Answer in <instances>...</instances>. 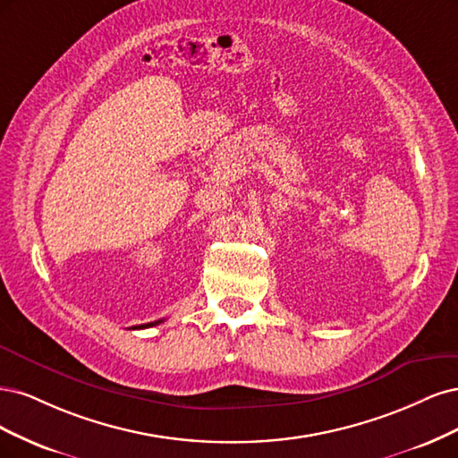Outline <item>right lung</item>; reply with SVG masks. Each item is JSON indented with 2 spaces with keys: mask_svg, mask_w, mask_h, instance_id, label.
Wrapping results in <instances>:
<instances>
[{
  "mask_svg": "<svg viewBox=\"0 0 458 458\" xmlns=\"http://www.w3.org/2000/svg\"><path fill=\"white\" fill-rule=\"evenodd\" d=\"M164 321V319H157V321H150V323H144V326H135V327H131V329H146V327H154V326H159V323Z\"/></svg>",
  "mask_w": 458,
  "mask_h": 458,
  "instance_id": "add662e5",
  "label": "right lung"
}]
</instances>
